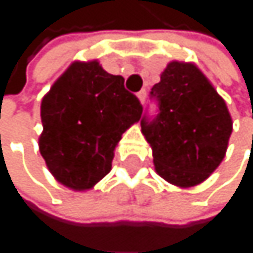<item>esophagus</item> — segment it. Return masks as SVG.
<instances>
[{
	"instance_id": "esophagus-1",
	"label": "esophagus",
	"mask_w": 253,
	"mask_h": 253,
	"mask_svg": "<svg viewBox=\"0 0 253 253\" xmlns=\"http://www.w3.org/2000/svg\"><path fill=\"white\" fill-rule=\"evenodd\" d=\"M138 98H139L141 104H144V103H145V98H147V92H145V89H142V91H139V92H138Z\"/></svg>"
}]
</instances>
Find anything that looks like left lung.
I'll return each instance as SVG.
<instances>
[{"label": "left lung", "instance_id": "8db88e82", "mask_svg": "<svg viewBox=\"0 0 253 253\" xmlns=\"http://www.w3.org/2000/svg\"><path fill=\"white\" fill-rule=\"evenodd\" d=\"M150 97L159 112L144 115L141 130L156 173L182 188L199 185L226 155L232 118L225 100L194 63L177 60L167 65Z\"/></svg>", "mask_w": 253, "mask_h": 253}]
</instances>
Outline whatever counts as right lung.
<instances>
[{
	"mask_svg": "<svg viewBox=\"0 0 253 253\" xmlns=\"http://www.w3.org/2000/svg\"><path fill=\"white\" fill-rule=\"evenodd\" d=\"M142 106L124 79L97 60L74 62L42 98L39 150L62 185L84 191L112 169L121 135L138 123Z\"/></svg>",
	"mask_w": 253,
	"mask_h": 253,
	"instance_id": "right-lung-1",
	"label": "right lung"
}]
</instances>
